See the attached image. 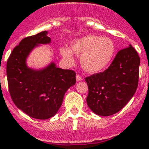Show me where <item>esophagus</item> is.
<instances>
[{"label":"esophagus","instance_id":"34e87169","mask_svg":"<svg viewBox=\"0 0 149 149\" xmlns=\"http://www.w3.org/2000/svg\"><path fill=\"white\" fill-rule=\"evenodd\" d=\"M77 81H81L82 80V79H83V77H81L80 75H79V74H77Z\"/></svg>","mask_w":149,"mask_h":149}]
</instances>
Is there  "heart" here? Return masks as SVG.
Masks as SVG:
<instances>
[{
  "label": "heart",
  "instance_id": "obj_1",
  "mask_svg": "<svg viewBox=\"0 0 149 149\" xmlns=\"http://www.w3.org/2000/svg\"><path fill=\"white\" fill-rule=\"evenodd\" d=\"M72 49L74 54L81 56L83 69L93 73L106 69L116 53V47L112 40L95 35H87L76 40L72 43ZM60 52L66 61L73 62V55L70 49L63 47Z\"/></svg>",
  "mask_w": 149,
  "mask_h": 149
}]
</instances>
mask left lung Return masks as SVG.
Returning <instances> with one entry per match:
<instances>
[{"mask_svg": "<svg viewBox=\"0 0 149 149\" xmlns=\"http://www.w3.org/2000/svg\"><path fill=\"white\" fill-rule=\"evenodd\" d=\"M140 58L133 47L121 49L108 69L85 78L86 102L95 114L109 116L120 111L135 94L139 83Z\"/></svg>", "mask_w": 149, "mask_h": 149, "instance_id": "left-lung-1", "label": "left lung"}]
</instances>
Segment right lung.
Returning <instances> with one entry per match:
<instances>
[{"mask_svg":"<svg viewBox=\"0 0 149 149\" xmlns=\"http://www.w3.org/2000/svg\"><path fill=\"white\" fill-rule=\"evenodd\" d=\"M47 31L25 37L11 52L7 62L8 89L13 102L26 115L47 119L57 112L66 90L76 83V72L51 63L40 71L26 65V56L37 43H49Z\"/></svg>","mask_w":149,"mask_h":149,"instance_id":"add662e5","label":"right lung"}]
</instances>
